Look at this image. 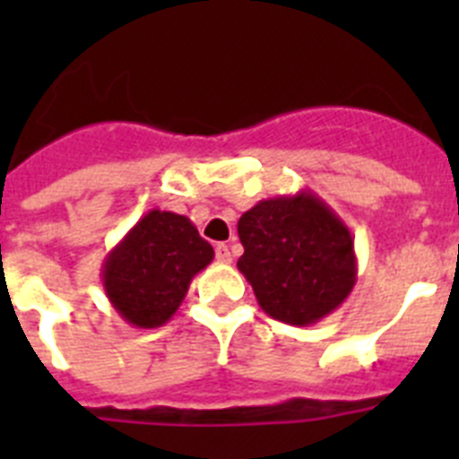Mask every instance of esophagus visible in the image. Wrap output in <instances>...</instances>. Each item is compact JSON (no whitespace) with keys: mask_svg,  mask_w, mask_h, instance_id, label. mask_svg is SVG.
<instances>
[{"mask_svg":"<svg viewBox=\"0 0 459 459\" xmlns=\"http://www.w3.org/2000/svg\"><path fill=\"white\" fill-rule=\"evenodd\" d=\"M216 259L221 264H230V262H232V253H230V248H227L225 243H218L216 246Z\"/></svg>","mask_w":459,"mask_h":459,"instance_id":"esophagus-1","label":"esophagus"}]
</instances>
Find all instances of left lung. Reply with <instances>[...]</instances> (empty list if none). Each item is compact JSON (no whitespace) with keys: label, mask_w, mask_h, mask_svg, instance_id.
<instances>
[{"label":"left lung","mask_w":459,"mask_h":459,"mask_svg":"<svg viewBox=\"0 0 459 459\" xmlns=\"http://www.w3.org/2000/svg\"><path fill=\"white\" fill-rule=\"evenodd\" d=\"M237 266L259 307L291 326H307L340 307L356 285L350 227L312 190L262 200L238 218Z\"/></svg>","instance_id":"1"}]
</instances>
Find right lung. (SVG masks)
<instances>
[{
    "mask_svg": "<svg viewBox=\"0 0 459 459\" xmlns=\"http://www.w3.org/2000/svg\"><path fill=\"white\" fill-rule=\"evenodd\" d=\"M213 262V248L190 218L152 209L103 262L105 294L137 328L163 326L179 310L193 278Z\"/></svg>",
    "mask_w": 459,
    "mask_h": 459,
    "instance_id": "1",
    "label": "right lung"
}]
</instances>
